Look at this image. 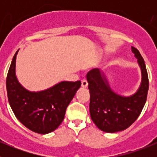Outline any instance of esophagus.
<instances>
[{
    "label": "esophagus",
    "instance_id": "obj_1",
    "mask_svg": "<svg viewBox=\"0 0 157 157\" xmlns=\"http://www.w3.org/2000/svg\"><path fill=\"white\" fill-rule=\"evenodd\" d=\"M88 86V82H87L86 80H82V88H86Z\"/></svg>",
    "mask_w": 157,
    "mask_h": 157
}]
</instances>
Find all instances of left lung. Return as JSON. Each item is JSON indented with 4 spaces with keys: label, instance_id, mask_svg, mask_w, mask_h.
<instances>
[{
    "label": "left lung",
    "instance_id": "obj_1",
    "mask_svg": "<svg viewBox=\"0 0 157 157\" xmlns=\"http://www.w3.org/2000/svg\"><path fill=\"white\" fill-rule=\"evenodd\" d=\"M131 50L138 59L141 72V85L132 95L124 97L115 93L100 69H92L86 75L90 95V117L104 132L116 133L128 128L138 119L146 102L149 90L146 67L139 51L133 46Z\"/></svg>",
    "mask_w": 157,
    "mask_h": 157
}]
</instances>
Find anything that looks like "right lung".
<instances>
[{
	"label": "right lung",
	"instance_id": "right-lung-1",
	"mask_svg": "<svg viewBox=\"0 0 157 157\" xmlns=\"http://www.w3.org/2000/svg\"><path fill=\"white\" fill-rule=\"evenodd\" d=\"M18 51L7 75L9 105L19 121L29 130L41 134L52 132L64 119L67 108L81 86V82L63 81L45 90H27L16 75Z\"/></svg>",
	"mask_w": 157,
	"mask_h": 157
}]
</instances>
